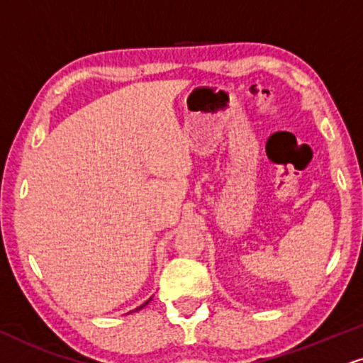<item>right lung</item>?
<instances>
[{"instance_id": "add662e5", "label": "right lung", "mask_w": 363, "mask_h": 363, "mask_svg": "<svg viewBox=\"0 0 363 363\" xmlns=\"http://www.w3.org/2000/svg\"><path fill=\"white\" fill-rule=\"evenodd\" d=\"M150 301H151V298H150V299H147V301H146V303H143V305H141L140 308H136V310H141V308H145V306H146V305H147V303H150Z\"/></svg>"}]
</instances>
